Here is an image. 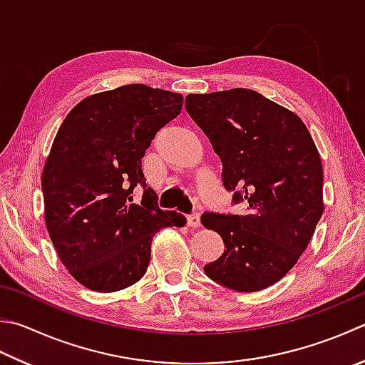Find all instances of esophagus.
Masks as SVG:
<instances>
[{
  "mask_svg": "<svg viewBox=\"0 0 365 365\" xmlns=\"http://www.w3.org/2000/svg\"><path fill=\"white\" fill-rule=\"evenodd\" d=\"M187 225L190 227H199L201 226V215H199V213H191L187 218Z\"/></svg>",
  "mask_w": 365,
  "mask_h": 365,
  "instance_id": "1",
  "label": "esophagus"
}]
</instances>
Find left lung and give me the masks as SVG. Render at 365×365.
<instances>
[{"mask_svg": "<svg viewBox=\"0 0 365 365\" xmlns=\"http://www.w3.org/2000/svg\"><path fill=\"white\" fill-rule=\"evenodd\" d=\"M185 109L223 163L232 202L248 205L245 215L201 217L226 248L204 272L239 292L272 287L301 258L324 212L315 142L294 112L255 90L188 95Z\"/></svg>", "mask_w": 365, "mask_h": 365, "instance_id": "1", "label": "left lung"}]
</instances>
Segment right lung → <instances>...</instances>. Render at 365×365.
<instances>
[{"label":"right lung","mask_w":365,"mask_h":365,"mask_svg":"<svg viewBox=\"0 0 365 365\" xmlns=\"http://www.w3.org/2000/svg\"><path fill=\"white\" fill-rule=\"evenodd\" d=\"M180 93L144 83L85 98L60 126L42 170L46 226L64 267L85 288L113 292L144 277L153 235L182 227L161 210L142 158L155 134L182 110ZM135 186L143 202L132 204Z\"/></svg>","instance_id":"right-lung-1"}]
</instances>
